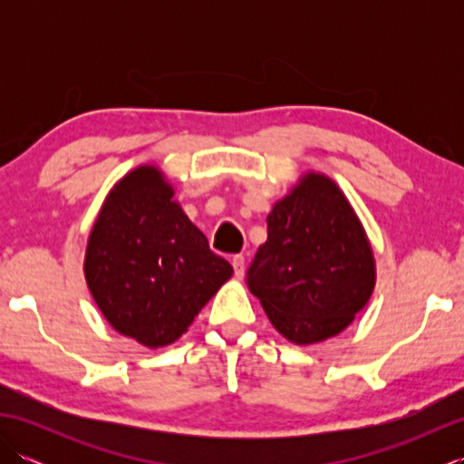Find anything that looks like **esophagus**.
<instances>
[{"label":"esophagus","instance_id":"1","mask_svg":"<svg viewBox=\"0 0 464 464\" xmlns=\"http://www.w3.org/2000/svg\"><path fill=\"white\" fill-rule=\"evenodd\" d=\"M231 263H233V269H235V277L241 279L245 275V257H243V255H233Z\"/></svg>","mask_w":464,"mask_h":464}]
</instances>
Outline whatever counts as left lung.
Masks as SVG:
<instances>
[{
    "instance_id": "obj_1",
    "label": "left lung",
    "mask_w": 464,
    "mask_h": 464,
    "mask_svg": "<svg viewBox=\"0 0 464 464\" xmlns=\"http://www.w3.org/2000/svg\"><path fill=\"white\" fill-rule=\"evenodd\" d=\"M374 277L371 243L347 197L331 177L307 171L273 205L247 285L285 339L313 344L349 327Z\"/></svg>"
}]
</instances>
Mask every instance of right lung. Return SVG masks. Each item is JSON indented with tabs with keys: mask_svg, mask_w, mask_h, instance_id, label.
Instances as JSON below:
<instances>
[{
	"mask_svg": "<svg viewBox=\"0 0 464 464\" xmlns=\"http://www.w3.org/2000/svg\"><path fill=\"white\" fill-rule=\"evenodd\" d=\"M173 195L160 167H135L105 197L83 261L107 323L150 349L187 333L233 275Z\"/></svg>",
	"mask_w": 464,
	"mask_h": 464,
	"instance_id": "right-lung-1",
	"label": "right lung"
}]
</instances>
